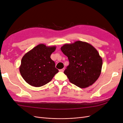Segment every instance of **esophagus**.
Here are the masks:
<instances>
[{
	"instance_id": "esophagus-1",
	"label": "esophagus",
	"mask_w": 123,
	"mask_h": 123,
	"mask_svg": "<svg viewBox=\"0 0 123 123\" xmlns=\"http://www.w3.org/2000/svg\"><path fill=\"white\" fill-rule=\"evenodd\" d=\"M64 70H65V68H62V69L59 70V71H61V72H64Z\"/></svg>"
}]
</instances>
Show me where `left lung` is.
Segmentation results:
<instances>
[{
    "instance_id": "8db88e82",
    "label": "left lung",
    "mask_w": 123,
    "mask_h": 123,
    "mask_svg": "<svg viewBox=\"0 0 123 123\" xmlns=\"http://www.w3.org/2000/svg\"><path fill=\"white\" fill-rule=\"evenodd\" d=\"M61 50L68 57L69 65L65 70L71 83L80 88L92 85L101 73L103 60L95 48L81 41L66 43Z\"/></svg>"
}]
</instances>
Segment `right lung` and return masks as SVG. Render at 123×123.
I'll list each match as a JSON object with an SVG mask.
<instances>
[{
  "instance_id": "obj_1",
  "label": "right lung",
  "mask_w": 123,
  "mask_h": 123,
  "mask_svg": "<svg viewBox=\"0 0 123 123\" xmlns=\"http://www.w3.org/2000/svg\"><path fill=\"white\" fill-rule=\"evenodd\" d=\"M56 46L41 43L29 51L22 58L19 71L24 80L33 87H39L52 80L58 70L50 56Z\"/></svg>"
}]
</instances>
